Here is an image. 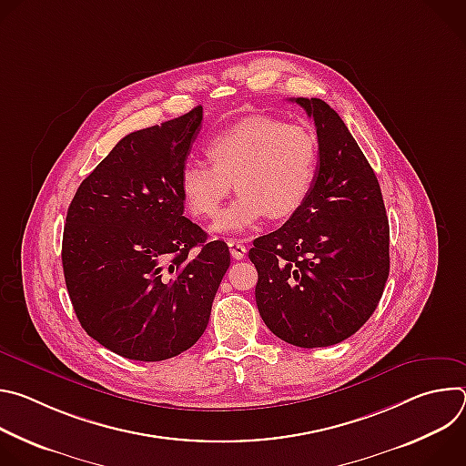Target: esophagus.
Instances as JSON below:
<instances>
[{
    "label": "esophagus",
    "instance_id": "esophagus-1",
    "mask_svg": "<svg viewBox=\"0 0 466 466\" xmlns=\"http://www.w3.org/2000/svg\"><path fill=\"white\" fill-rule=\"evenodd\" d=\"M228 247H230V254L234 259H243L247 254V247L238 241V239H228Z\"/></svg>",
    "mask_w": 466,
    "mask_h": 466
}]
</instances>
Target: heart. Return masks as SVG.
<instances>
[{
  "instance_id": "b5f03b06",
  "label": "heart",
  "mask_w": 466,
  "mask_h": 466,
  "mask_svg": "<svg viewBox=\"0 0 466 466\" xmlns=\"http://www.w3.org/2000/svg\"><path fill=\"white\" fill-rule=\"evenodd\" d=\"M319 140L309 127L273 116H250L208 140L212 162L187 160L180 167L178 191L186 210L214 218L232 182L239 195L212 230L241 234L265 216L289 218L306 201L319 169Z\"/></svg>"
}]
</instances>
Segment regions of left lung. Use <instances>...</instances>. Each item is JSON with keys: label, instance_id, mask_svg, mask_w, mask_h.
<instances>
[{"label": "left lung", "instance_id": "1", "mask_svg": "<svg viewBox=\"0 0 466 466\" xmlns=\"http://www.w3.org/2000/svg\"><path fill=\"white\" fill-rule=\"evenodd\" d=\"M313 117L319 169L308 201L254 239L258 311L282 341H345L374 313L389 277V219L378 178L350 130L322 99H291Z\"/></svg>", "mask_w": 466, "mask_h": 466}]
</instances>
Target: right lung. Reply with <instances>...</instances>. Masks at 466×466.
I'll list each match as a JSON object with an SVG mask.
<instances>
[{"mask_svg": "<svg viewBox=\"0 0 466 466\" xmlns=\"http://www.w3.org/2000/svg\"><path fill=\"white\" fill-rule=\"evenodd\" d=\"M201 123L195 106L130 132L81 182L66 216L62 268L76 315L127 360L162 361L193 347L230 265L227 243L207 241L184 218L178 191Z\"/></svg>", "mask_w": 466, "mask_h": 466, "instance_id": "1", "label": "right lung"}]
</instances>
